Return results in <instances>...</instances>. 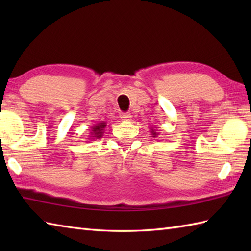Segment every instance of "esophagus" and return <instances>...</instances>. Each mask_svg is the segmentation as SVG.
Returning <instances> with one entry per match:
<instances>
[{
	"label": "esophagus",
	"instance_id": "esophagus-1",
	"mask_svg": "<svg viewBox=\"0 0 251 251\" xmlns=\"http://www.w3.org/2000/svg\"><path fill=\"white\" fill-rule=\"evenodd\" d=\"M120 117L123 121H129L131 119V114H129V113H121Z\"/></svg>",
	"mask_w": 251,
	"mask_h": 251
}]
</instances>
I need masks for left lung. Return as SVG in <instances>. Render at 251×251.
<instances>
[{
    "instance_id": "1",
    "label": "left lung",
    "mask_w": 251,
    "mask_h": 251,
    "mask_svg": "<svg viewBox=\"0 0 251 251\" xmlns=\"http://www.w3.org/2000/svg\"><path fill=\"white\" fill-rule=\"evenodd\" d=\"M150 131H151L152 137H154V138L157 137L159 135V132L157 130H155V129H153V128H150Z\"/></svg>"
}]
</instances>
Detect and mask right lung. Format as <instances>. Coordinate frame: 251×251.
<instances>
[{
	"label": "right lung",
	"instance_id": "1",
	"mask_svg": "<svg viewBox=\"0 0 251 251\" xmlns=\"http://www.w3.org/2000/svg\"><path fill=\"white\" fill-rule=\"evenodd\" d=\"M106 127L105 122H100L92 127V129L89 131V136L87 139L88 140H95V139H100L102 135L104 134L103 130Z\"/></svg>",
	"mask_w": 251,
	"mask_h": 251
}]
</instances>
